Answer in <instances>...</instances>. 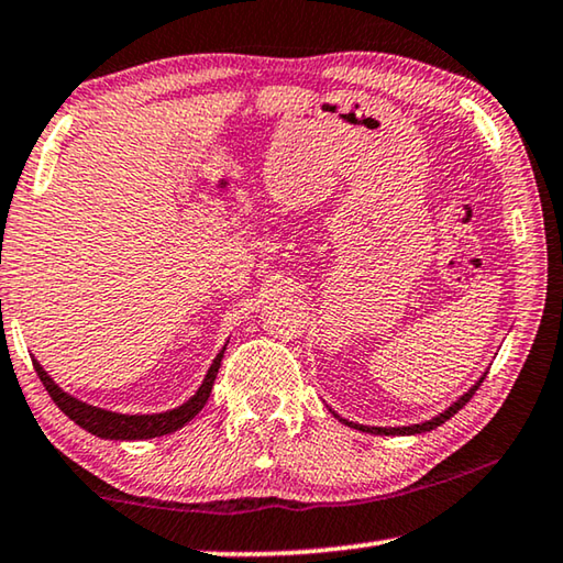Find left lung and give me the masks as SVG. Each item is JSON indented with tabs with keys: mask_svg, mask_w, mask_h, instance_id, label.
Segmentation results:
<instances>
[{
	"mask_svg": "<svg viewBox=\"0 0 563 563\" xmlns=\"http://www.w3.org/2000/svg\"><path fill=\"white\" fill-rule=\"evenodd\" d=\"M484 378L486 376H481L476 383H474V386H471L468 390H466V394H463V396H459L456 400H453V404L449 406V408H445V410H441V413L439 416H433V418H428V421H423V423H410V426H394V428H390V426H386V428H383V426H363V423H353V421H347V418H343V416H338L335 413V410H330V413H333L335 418H338V421H341V423H345V426H351V428H355V431H365V433H376V435H416V433H426V431H433V428H439L441 423H445V421H449V418L453 416V413H459V410L463 408V406H466L468 404V400H471V396H474L476 394V390H478V386H481V383H484Z\"/></svg>",
	"mask_w": 563,
	"mask_h": 563,
	"instance_id": "obj_1",
	"label": "left lung"
}]
</instances>
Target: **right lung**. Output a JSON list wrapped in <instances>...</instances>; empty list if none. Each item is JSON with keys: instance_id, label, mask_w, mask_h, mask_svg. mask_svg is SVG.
<instances>
[{"instance_id": "obj_1", "label": "right lung", "mask_w": 563, "mask_h": 563, "mask_svg": "<svg viewBox=\"0 0 563 563\" xmlns=\"http://www.w3.org/2000/svg\"><path fill=\"white\" fill-rule=\"evenodd\" d=\"M225 347L216 355V361L205 373V378L200 383V388L195 390L192 398H187L183 406H177L173 410H163V413H114V410L107 408H97L89 406L85 400H79L75 396H69L62 390L55 380L47 376V371L42 368L37 358H32L34 371H37L40 380L47 388L49 398L55 400L57 408L65 413L69 421H75L77 426H82L85 431H89L92 435H100V439H110V441H142V439H157V435H167L183 428L185 423H190L195 416L200 413L208 404L212 383H216V376L220 371V361Z\"/></svg>"}]
</instances>
